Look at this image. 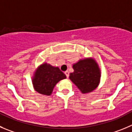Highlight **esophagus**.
Here are the masks:
<instances>
[{
    "instance_id": "34e87169",
    "label": "esophagus",
    "mask_w": 132,
    "mask_h": 132,
    "mask_svg": "<svg viewBox=\"0 0 132 132\" xmlns=\"http://www.w3.org/2000/svg\"><path fill=\"white\" fill-rule=\"evenodd\" d=\"M65 75H66V76H67V78L69 77V72H68V71H65Z\"/></svg>"
}]
</instances>
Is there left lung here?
Wrapping results in <instances>:
<instances>
[{
  "label": "left lung",
  "instance_id": "1",
  "mask_svg": "<svg viewBox=\"0 0 132 132\" xmlns=\"http://www.w3.org/2000/svg\"><path fill=\"white\" fill-rule=\"evenodd\" d=\"M69 79L82 94L93 92L98 86L101 71L96 60L91 57L80 59L72 65Z\"/></svg>",
  "mask_w": 132,
  "mask_h": 132
}]
</instances>
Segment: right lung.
I'll list each match as a JSON object with an SVG mask.
<instances>
[{"mask_svg": "<svg viewBox=\"0 0 132 132\" xmlns=\"http://www.w3.org/2000/svg\"><path fill=\"white\" fill-rule=\"evenodd\" d=\"M65 78L66 76L58 67H54L45 62L39 65L34 71L32 82L36 92L50 96L57 83Z\"/></svg>", "mask_w": 132, "mask_h": 132, "instance_id": "obj_1", "label": "right lung"}]
</instances>
